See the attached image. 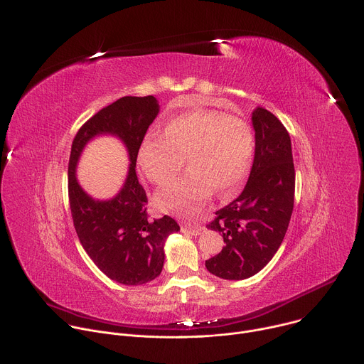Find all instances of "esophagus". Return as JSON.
<instances>
[{"label":"esophagus","mask_w":364,"mask_h":364,"mask_svg":"<svg viewBox=\"0 0 364 364\" xmlns=\"http://www.w3.org/2000/svg\"><path fill=\"white\" fill-rule=\"evenodd\" d=\"M181 228H183L184 232L191 234V235H198V234H201L205 230V227L198 225V224H184Z\"/></svg>","instance_id":"obj_1"}]
</instances>
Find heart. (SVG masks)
<instances>
[{"instance_id":"heart-1","label":"heart","mask_w":364,"mask_h":364,"mask_svg":"<svg viewBox=\"0 0 364 364\" xmlns=\"http://www.w3.org/2000/svg\"><path fill=\"white\" fill-rule=\"evenodd\" d=\"M255 151V133L246 119L220 111L198 109L181 114L164 129L150 133L139 149V164L146 177L168 184L181 170L188 173L160 191V208L196 215L215 190L225 194L247 174Z\"/></svg>"}]
</instances>
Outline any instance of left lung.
<instances>
[{"label":"left lung","mask_w":364,"mask_h":364,"mask_svg":"<svg viewBox=\"0 0 364 364\" xmlns=\"http://www.w3.org/2000/svg\"><path fill=\"white\" fill-rule=\"evenodd\" d=\"M252 121L256 149L247 184L207 224L221 232L225 246L205 262V267L225 280L249 279L273 259L294 205L296 173L286 127L263 107L253 111Z\"/></svg>","instance_id":"left-lung-1"}]
</instances>
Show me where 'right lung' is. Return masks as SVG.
Masks as SVG:
<instances>
[{
  "instance_id": "add662e5",
  "label": "right lung",
  "mask_w": 364,
  "mask_h": 364,
  "mask_svg": "<svg viewBox=\"0 0 364 364\" xmlns=\"http://www.w3.org/2000/svg\"><path fill=\"white\" fill-rule=\"evenodd\" d=\"M159 111V101L153 95L123 97L85 121L71 146L68 198L80 243L107 277L126 286H140L160 276L166 240L180 230L168 215L149 217L147 194L136 173L140 144ZM97 135L119 138L131 160L124 188L109 200L88 196L75 177L83 147Z\"/></svg>"
}]
</instances>
